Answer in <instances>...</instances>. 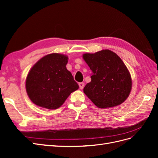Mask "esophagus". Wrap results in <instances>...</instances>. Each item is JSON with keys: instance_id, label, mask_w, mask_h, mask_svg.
Returning <instances> with one entry per match:
<instances>
[{"instance_id": "1", "label": "esophagus", "mask_w": 158, "mask_h": 158, "mask_svg": "<svg viewBox=\"0 0 158 158\" xmlns=\"http://www.w3.org/2000/svg\"><path fill=\"white\" fill-rule=\"evenodd\" d=\"M78 85H79V87L81 89H82L84 88V82H80L78 84Z\"/></svg>"}]
</instances>
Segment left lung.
Listing matches in <instances>:
<instances>
[{
	"mask_svg": "<svg viewBox=\"0 0 158 158\" xmlns=\"http://www.w3.org/2000/svg\"><path fill=\"white\" fill-rule=\"evenodd\" d=\"M82 56L92 71V80L84 88L91 101L102 109L115 107L125 102L131 93L132 80L120 57L108 49L85 53Z\"/></svg>",
	"mask_w": 158,
	"mask_h": 158,
	"instance_id": "left-lung-1",
	"label": "left lung"
}]
</instances>
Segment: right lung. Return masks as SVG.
Segmentation results:
<instances>
[{
    "label": "right lung",
    "mask_w": 158,
    "mask_h": 158,
    "mask_svg": "<svg viewBox=\"0 0 158 158\" xmlns=\"http://www.w3.org/2000/svg\"><path fill=\"white\" fill-rule=\"evenodd\" d=\"M68 56L47 55L33 66L26 81L28 97L36 106L49 109L60 107L79 86L66 69Z\"/></svg>",
    "instance_id": "right-lung-1"
}]
</instances>
